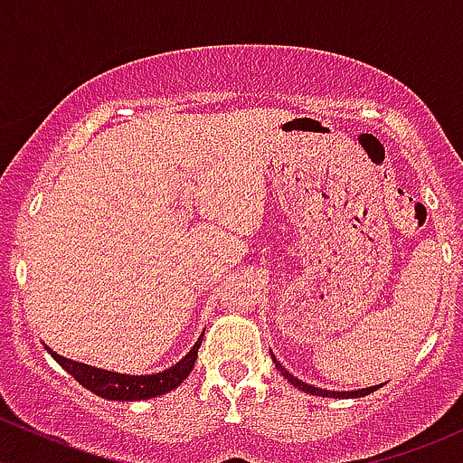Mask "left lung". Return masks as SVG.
Segmentation results:
<instances>
[{"mask_svg": "<svg viewBox=\"0 0 463 463\" xmlns=\"http://www.w3.org/2000/svg\"><path fill=\"white\" fill-rule=\"evenodd\" d=\"M270 358H273V363H275V367H278V372L279 374H282L284 378H287L288 383H291L293 387H298V390L300 392H305V394H314V396H326V399H361V396H367V394H372V392H376L378 387H383V383L381 385H372V387H363V390H352V392H331V390H322V387H314V385H309V383H305V381H300V378H296L291 374V372H287L282 367V363L278 361V358L273 356V352H270Z\"/></svg>", "mask_w": 463, "mask_h": 463, "instance_id": "8db88e82", "label": "left lung"}]
</instances>
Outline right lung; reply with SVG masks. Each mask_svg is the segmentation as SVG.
Wrapping results in <instances>:
<instances>
[{"instance_id": "obj_1", "label": "right lung", "mask_w": 463, "mask_h": 463, "mask_svg": "<svg viewBox=\"0 0 463 463\" xmlns=\"http://www.w3.org/2000/svg\"><path fill=\"white\" fill-rule=\"evenodd\" d=\"M202 338L199 335L197 343L193 345L188 354L181 358L179 363H175L167 370L156 372V374H118V372L100 370V367L85 365V363L71 361V358H64L60 354H55L53 349L46 347V352L53 356V361L60 363L62 370H67L69 374L76 378L82 387H87L93 394L102 396L107 401H145L154 399V396H161L165 392H172L175 387H179L185 378L193 372L194 361H197V352L202 347Z\"/></svg>"}]
</instances>
